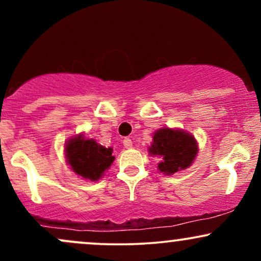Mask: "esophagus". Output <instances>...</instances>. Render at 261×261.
Wrapping results in <instances>:
<instances>
[{
    "mask_svg": "<svg viewBox=\"0 0 261 261\" xmlns=\"http://www.w3.org/2000/svg\"><path fill=\"white\" fill-rule=\"evenodd\" d=\"M122 143H124L125 148H131V147H133V141H131L130 139H125L124 141H122Z\"/></svg>",
    "mask_w": 261,
    "mask_h": 261,
    "instance_id": "1",
    "label": "esophagus"
}]
</instances>
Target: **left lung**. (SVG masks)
I'll list each match as a JSON object with an SVG mask.
<instances>
[{
  "label": "left lung",
  "mask_w": 261,
  "mask_h": 261,
  "mask_svg": "<svg viewBox=\"0 0 261 261\" xmlns=\"http://www.w3.org/2000/svg\"><path fill=\"white\" fill-rule=\"evenodd\" d=\"M199 145L193 134L180 128L162 127L154 131L148 153L160 158L157 169L166 175L185 170L195 161Z\"/></svg>",
  "instance_id": "8db88e82"
}]
</instances>
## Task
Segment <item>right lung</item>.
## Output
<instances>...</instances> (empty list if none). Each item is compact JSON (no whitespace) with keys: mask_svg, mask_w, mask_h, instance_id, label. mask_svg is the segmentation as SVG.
Returning a JSON list of instances; mask_svg holds the SVG:
<instances>
[{"mask_svg":"<svg viewBox=\"0 0 261 261\" xmlns=\"http://www.w3.org/2000/svg\"><path fill=\"white\" fill-rule=\"evenodd\" d=\"M112 153V147H104L94 139H86L85 134L76 135L65 142L66 163L85 180H99L115 160Z\"/></svg>","mask_w":261,"mask_h":261,"instance_id":"1","label":"right lung"}]
</instances>
